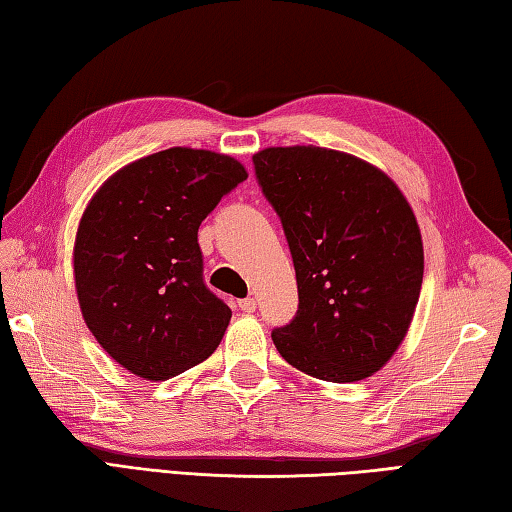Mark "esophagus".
<instances>
[{
    "label": "esophagus",
    "mask_w": 512,
    "mask_h": 512,
    "mask_svg": "<svg viewBox=\"0 0 512 512\" xmlns=\"http://www.w3.org/2000/svg\"><path fill=\"white\" fill-rule=\"evenodd\" d=\"M237 306H239V310H244V313H255L257 302L253 297H246V299H239Z\"/></svg>",
    "instance_id": "obj_1"
}]
</instances>
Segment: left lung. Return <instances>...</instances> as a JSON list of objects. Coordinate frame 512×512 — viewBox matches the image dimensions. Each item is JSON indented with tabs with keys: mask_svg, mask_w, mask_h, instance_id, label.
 <instances>
[{
	"mask_svg": "<svg viewBox=\"0 0 512 512\" xmlns=\"http://www.w3.org/2000/svg\"><path fill=\"white\" fill-rule=\"evenodd\" d=\"M257 182L282 219L299 306L273 342L324 382H359L402 344L424 279L413 208L382 170L319 146L264 148Z\"/></svg>",
	"mask_w": 512,
	"mask_h": 512,
	"instance_id": "8db88e82",
	"label": "left lung"
}]
</instances>
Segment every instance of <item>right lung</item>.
Returning <instances> with one entry per match:
<instances>
[{"instance_id":"obj_1","label":"right lung","mask_w":512,"mask_h":512,"mask_svg":"<svg viewBox=\"0 0 512 512\" xmlns=\"http://www.w3.org/2000/svg\"><path fill=\"white\" fill-rule=\"evenodd\" d=\"M248 177L237 159L168 148L97 190L75 239L84 322L137 377L164 382L213 355L230 308L204 284L199 224Z\"/></svg>"}]
</instances>
